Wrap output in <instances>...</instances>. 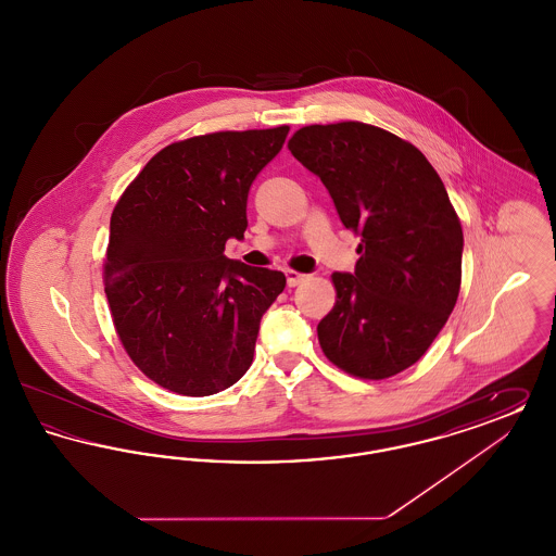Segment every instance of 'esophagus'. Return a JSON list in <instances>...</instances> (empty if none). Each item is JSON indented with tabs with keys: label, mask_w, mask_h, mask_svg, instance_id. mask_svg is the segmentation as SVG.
<instances>
[{
	"label": "esophagus",
	"mask_w": 556,
	"mask_h": 556,
	"mask_svg": "<svg viewBox=\"0 0 556 556\" xmlns=\"http://www.w3.org/2000/svg\"><path fill=\"white\" fill-rule=\"evenodd\" d=\"M286 277H288V286L290 288H295L298 283H302L306 279V275H302V273H298L293 268H286Z\"/></svg>",
	"instance_id": "1"
}]
</instances>
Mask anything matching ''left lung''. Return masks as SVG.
<instances>
[{
  "label": "left lung",
  "instance_id": "8db88e82",
  "mask_svg": "<svg viewBox=\"0 0 556 556\" xmlns=\"http://www.w3.org/2000/svg\"><path fill=\"white\" fill-rule=\"evenodd\" d=\"M361 236L354 273H333L336 304L318 344L361 379L415 365L446 325L460 290L463 229L446 187L408 141L345 121L311 125L288 143Z\"/></svg>",
  "mask_w": 556,
  "mask_h": 556
}]
</instances>
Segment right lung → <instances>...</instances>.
<instances>
[{"label":"right lung","instance_id":"obj_1","mask_svg":"<svg viewBox=\"0 0 556 556\" xmlns=\"http://www.w3.org/2000/svg\"><path fill=\"white\" fill-rule=\"evenodd\" d=\"M290 127L175 141L132 179L110 218L104 291L135 367L181 396H211L250 369L261 318L286 275L229 261L248 191Z\"/></svg>","mask_w":556,"mask_h":556}]
</instances>
